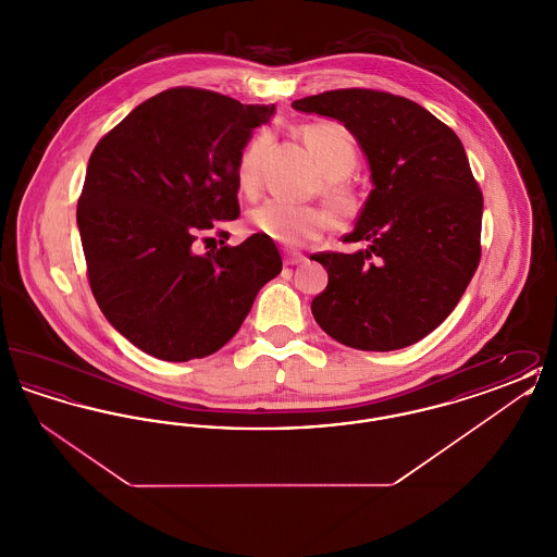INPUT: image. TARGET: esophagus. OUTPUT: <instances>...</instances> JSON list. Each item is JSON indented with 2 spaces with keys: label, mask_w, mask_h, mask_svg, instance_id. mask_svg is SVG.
<instances>
[{
  "label": "esophagus",
  "mask_w": 557,
  "mask_h": 557,
  "mask_svg": "<svg viewBox=\"0 0 557 557\" xmlns=\"http://www.w3.org/2000/svg\"><path fill=\"white\" fill-rule=\"evenodd\" d=\"M302 261H305V255H300V252H286L284 255V265H298Z\"/></svg>",
  "instance_id": "obj_1"
}]
</instances>
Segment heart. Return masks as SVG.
<instances>
[{
  "instance_id": "1",
  "label": "heart",
  "mask_w": 557,
  "mask_h": 557,
  "mask_svg": "<svg viewBox=\"0 0 557 557\" xmlns=\"http://www.w3.org/2000/svg\"><path fill=\"white\" fill-rule=\"evenodd\" d=\"M300 139L318 162L319 171L325 175L321 184V196L336 216H350L357 211V198L346 184V177L359 162L357 146L346 132L345 125L336 121H318L300 127ZM267 137H255L238 162V187L244 194H252L257 187L259 162L265 152ZM250 225L265 238L284 246L298 248L307 242L323 236L332 225L330 212L318 207H294L282 200H265L250 212Z\"/></svg>"
}]
</instances>
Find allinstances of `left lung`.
<instances>
[{
	"label": "left lung",
	"instance_id": "1",
	"mask_svg": "<svg viewBox=\"0 0 557 557\" xmlns=\"http://www.w3.org/2000/svg\"><path fill=\"white\" fill-rule=\"evenodd\" d=\"M292 108L341 121L373 184L345 236L368 248L313 257L327 271L313 318L350 348L416 345L449 318L480 263L482 191L459 137L420 104L375 89L323 91Z\"/></svg>",
	"mask_w": 557,
	"mask_h": 557
}]
</instances>
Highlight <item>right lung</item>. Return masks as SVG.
I'll use <instances>...</instances> for the list:
<instances>
[{
    "label": "right lung",
    "mask_w": 557,
    "mask_h": 557,
    "mask_svg": "<svg viewBox=\"0 0 557 557\" xmlns=\"http://www.w3.org/2000/svg\"><path fill=\"white\" fill-rule=\"evenodd\" d=\"M273 112L173 87L133 108L91 152L77 205L89 286L110 325L144 352L162 361L216 352L282 271L261 234L194 250L214 221L238 219L239 157Z\"/></svg>",
    "instance_id": "1"
}]
</instances>
